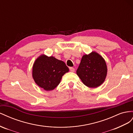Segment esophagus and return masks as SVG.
Masks as SVG:
<instances>
[{"label":"esophagus","instance_id":"esophagus-1","mask_svg":"<svg viewBox=\"0 0 133 133\" xmlns=\"http://www.w3.org/2000/svg\"><path fill=\"white\" fill-rule=\"evenodd\" d=\"M70 70L71 72H75V69L73 67H70Z\"/></svg>","mask_w":133,"mask_h":133}]
</instances>
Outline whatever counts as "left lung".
<instances>
[{
  "mask_svg": "<svg viewBox=\"0 0 133 133\" xmlns=\"http://www.w3.org/2000/svg\"><path fill=\"white\" fill-rule=\"evenodd\" d=\"M107 72V65L104 58L95 51L82 56L76 71L83 84L90 88H96L102 85Z\"/></svg>",
  "mask_w": 133,
  "mask_h": 133,
  "instance_id": "1",
  "label": "left lung"
}]
</instances>
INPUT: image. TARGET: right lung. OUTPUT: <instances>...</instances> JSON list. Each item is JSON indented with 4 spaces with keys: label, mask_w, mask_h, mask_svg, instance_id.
<instances>
[{
    "label": "right lung",
    "mask_w": 133,
    "mask_h": 133,
    "mask_svg": "<svg viewBox=\"0 0 133 133\" xmlns=\"http://www.w3.org/2000/svg\"><path fill=\"white\" fill-rule=\"evenodd\" d=\"M69 69L62 61L41 55L33 63L32 77L36 84L45 91L54 90Z\"/></svg>",
    "instance_id": "right-lung-1"
}]
</instances>
